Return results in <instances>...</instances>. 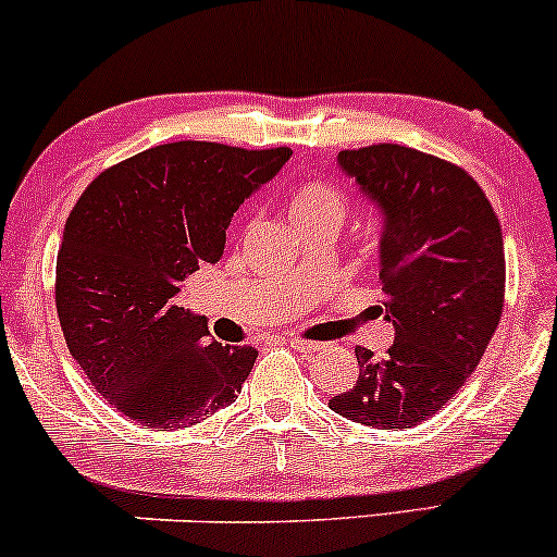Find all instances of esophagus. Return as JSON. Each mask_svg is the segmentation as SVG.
<instances>
[{
  "label": "esophagus",
  "instance_id": "obj_1",
  "mask_svg": "<svg viewBox=\"0 0 557 557\" xmlns=\"http://www.w3.org/2000/svg\"><path fill=\"white\" fill-rule=\"evenodd\" d=\"M293 350H298V354H317V350H322V343H314V341H300V337H290L287 341Z\"/></svg>",
  "mask_w": 557,
  "mask_h": 557
}]
</instances>
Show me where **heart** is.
<instances>
[{
  "label": "heart",
  "mask_w": 557,
  "mask_h": 557,
  "mask_svg": "<svg viewBox=\"0 0 557 557\" xmlns=\"http://www.w3.org/2000/svg\"><path fill=\"white\" fill-rule=\"evenodd\" d=\"M287 209H290L293 225H309V222L319 220H335L343 222L345 212H348V198L341 188L330 183L309 181L300 183L287 196Z\"/></svg>",
  "instance_id": "obj_1"
}]
</instances>
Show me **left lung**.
Returning a JSON list of instances; mask_svg holds the SVG:
<instances>
[{
  "mask_svg": "<svg viewBox=\"0 0 557 557\" xmlns=\"http://www.w3.org/2000/svg\"><path fill=\"white\" fill-rule=\"evenodd\" d=\"M385 214L380 280L395 343L385 359L356 348L359 380L330 408L374 430L426 421L469 380L495 335L505 251L495 209L458 164L398 144L337 154Z\"/></svg>",
  "mask_w": 557,
  "mask_h": 557,
  "instance_id": "8db88e82",
  "label": "left lung"
}]
</instances>
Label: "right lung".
I'll return each mask as SVG.
<instances>
[{"instance_id": "obj_1", "label": "right lung", "mask_w": 557, "mask_h": 557, "mask_svg": "<svg viewBox=\"0 0 557 557\" xmlns=\"http://www.w3.org/2000/svg\"><path fill=\"white\" fill-rule=\"evenodd\" d=\"M290 154L177 140L83 190L57 253V314L83 374L123 417L170 432L238 398L259 350L212 341L181 290L220 261L233 214Z\"/></svg>"}]
</instances>
